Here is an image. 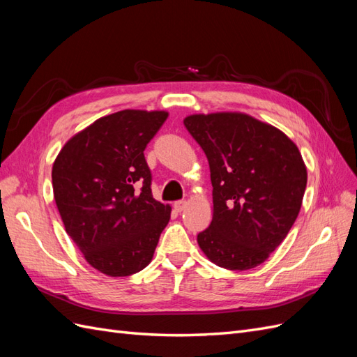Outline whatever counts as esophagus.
Returning <instances> with one entry per match:
<instances>
[{"label": "esophagus", "mask_w": 357, "mask_h": 357, "mask_svg": "<svg viewBox=\"0 0 357 357\" xmlns=\"http://www.w3.org/2000/svg\"><path fill=\"white\" fill-rule=\"evenodd\" d=\"M186 207H188V202H186V201H176V202H174V208H176V211H178V213H181Z\"/></svg>", "instance_id": "1"}]
</instances>
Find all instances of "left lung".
<instances>
[{
	"instance_id": "1",
	"label": "left lung",
	"mask_w": 357,
	"mask_h": 357,
	"mask_svg": "<svg viewBox=\"0 0 357 357\" xmlns=\"http://www.w3.org/2000/svg\"><path fill=\"white\" fill-rule=\"evenodd\" d=\"M189 134L208 159L213 220L198 234L218 266L244 271L264 264L294 226L307 168L291 139L244 113L192 114Z\"/></svg>"
}]
</instances>
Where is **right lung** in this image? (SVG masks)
I'll return each instance as SVG.
<instances>
[{"label":"right lung","mask_w":357,"mask_h":357,"mask_svg":"<svg viewBox=\"0 0 357 357\" xmlns=\"http://www.w3.org/2000/svg\"><path fill=\"white\" fill-rule=\"evenodd\" d=\"M167 112L122 110L71 137L53 162V197L91 266L128 277L152 261L171 207L152 195L144 149Z\"/></svg>","instance_id":"obj_1"}]
</instances>
